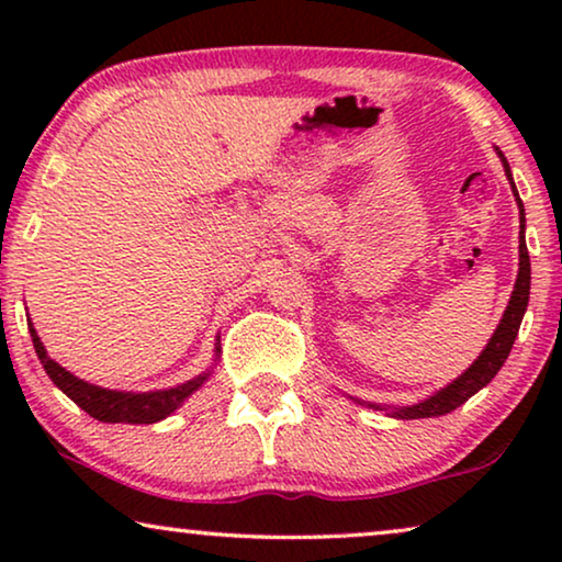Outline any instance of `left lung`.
<instances>
[{
  "instance_id": "1",
  "label": "left lung",
  "mask_w": 562,
  "mask_h": 562,
  "mask_svg": "<svg viewBox=\"0 0 562 562\" xmlns=\"http://www.w3.org/2000/svg\"><path fill=\"white\" fill-rule=\"evenodd\" d=\"M496 153H498V158H502L504 173L512 183L514 196H517L519 222H521V225H519L521 227L519 273H517V283H514L509 304H506V310L502 314V322H498V327L494 329V335H491L486 348L481 350V356L473 360V366L465 368V371L460 373L456 381L448 383L445 389L435 391L432 396L422 398V402L412 404V406H381V404H373V402H358V398H356L358 404H366L368 409L386 412L389 417H396V419H427V417H440V414H450L452 409H458L460 404H465L473 394H479L483 386H488L491 379H494V375L502 371L504 360L509 358L512 345H514V340H517L521 317H525V312H527L529 279H532V273H529V252H527V243H525V204H521V199L517 194V187H514L512 168H509V164H506L504 153L498 148H496Z\"/></svg>"
}]
</instances>
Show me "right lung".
<instances>
[{
	"label": "right lung",
	"instance_id": "1",
	"mask_svg": "<svg viewBox=\"0 0 562 562\" xmlns=\"http://www.w3.org/2000/svg\"><path fill=\"white\" fill-rule=\"evenodd\" d=\"M30 337H33L35 352L41 358L45 373L50 375V381L64 391V394L71 398L74 404H79L89 417L99 422H110V425H156V422L171 417V414L179 409V406L187 402V398L194 394V391L202 386V383L210 379L212 371L199 373L196 379H191L181 386L173 389H160V391H143V394H135V391H117V389H102L94 386V383L79 379L71 371H66L64 366H58L56 360L48 356L45 345L37 337L33 322L27 319ZM220 342L214 348V360L220 358Z\"/></svg>",
	"mask_w": 562,
	"mask_h": 562
}]
</instances>
